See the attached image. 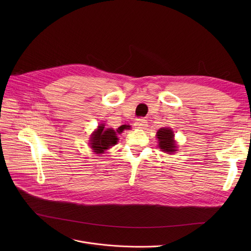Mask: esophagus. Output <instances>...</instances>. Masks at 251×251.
<instances>
[{
	"mask_svg": "<svg viewBox=\"0 0 251 251\" xmlns=\"http://www.w3.org/2000/svg\"><path fill=\"white\" fill-rule=\"evenodd\" d=\"M134 125H135L137 128H141V129H142V128H146V127L148 126V122H147L146 119L139 118V119H137V120L135 121Z\"/></svg>",
	"mask_w": 251,
	"mask_h": 251,
	"instance_id": "obj_1",
	"label": "esophagus"
}]
</instances>
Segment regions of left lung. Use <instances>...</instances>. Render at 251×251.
Returning <instances> with one entry per match:
<instances>
[{
  "label": "left lung",
  "instance_id": "obj_1",
  "mask_svg": "<svg viewBox=\"0 0 251 251\" xmlns=\"http://www.w3.org/2000/svg\"><path fill=\"white\" fill-rule=\"evenodd\" d=\"M156 138L157 142H159V148L163 151L170 154L177 151V146L176 141L174 140V132L172 129L161 128L160 130H157Z\"/></svg>",
  "mask_w": 251,
  "mask_h": 251
}]
</instances>
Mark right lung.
<instances>
[{
  "label": "right lung",
  "mask_w": 251,
  "mask_h": 251,
  "mask_svg": "<svg viewBox=\"0 0 251 251\" xmlns=\"http://www.w3.org/2000/svg\"><path fill=\"white\" fill-rule=\"evenodd\" d=\"M123 129L118 128L117 131L113 130L112 128H104L103 124H100L98 129L91 134L89 139V146L91 150L95 151V153L100 154L103 153L105 150L114 147L118 142L117 133L120 134Z\"/></svg>",
  "instance_id": "1"
}]
</instances>
